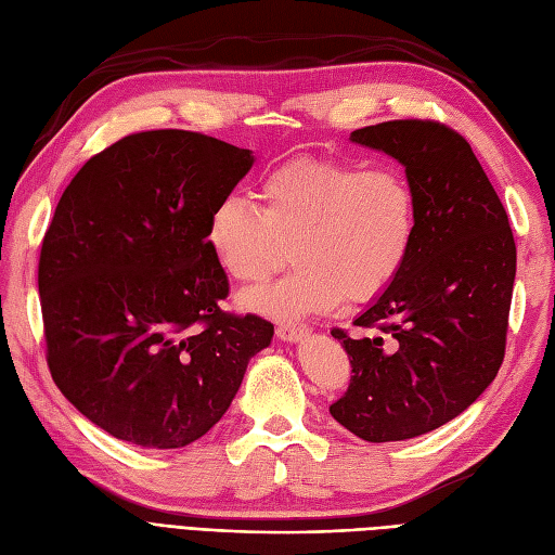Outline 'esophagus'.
<instances>
[{
    "label": "esophagus",
    "instance_id": "obj_1",
    "mask_svg": "<svg viewBox=\"0 0 555 555\" xmlns=\"http://www.w3.org/2000/svg\"><path fill=\"white\" fill-rule=\"evenodd\" d=\"M275 333H278V338H280V340H289V343H294V340H300V338H304V335L308 333V326H306V324H292V322H287V324H278Z\"/></svg>",
    "mask_w": 555,
    "mask_h": 555
}]
</instances>
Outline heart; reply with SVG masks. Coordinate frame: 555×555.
Masks as SVG:
<instances>
[{
  "instance_id": "obj_1",
  "label": "heart",
  "mask_w": 555,
  "mask_h": 555,
  "mask_svg": "<svg viewBox=\"0 0 555 555\" xmlns=\"http://www.w3.org/2000/svg\"><path fill=\"white\" fill-rule=\"evenodd\" d=\"M259 201L224 194L212 204L206 243L222 271L241 284H261L294 243V271L245 304L278 317L363 304L391 287L418 231V201L393 166L333 157H296L259 182Z\"/></svg>"
}]
</instances>
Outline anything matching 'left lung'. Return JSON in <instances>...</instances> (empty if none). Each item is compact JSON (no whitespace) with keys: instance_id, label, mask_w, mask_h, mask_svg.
I'll list each match as a JSON object with an SVG mask.
<instances>
[{"instance_id":"1","label":"left lung","mask_w":555,"mask_h":555,"mask_svg":"<svg viewBox=\"0 0 555 555\" xmlns=\"http://www.w3.org/2000/svg\"><path fill=\"white\" fill-rule=\"evenodd\" d=\"M405 166L418 231L400 275L354 326L331 328L351 377L328 408L367 442L430 433L467 410L505 359L516 243L505 206L473 147L438 120H389L351 131Z\"/></svg>"}]
</instances>
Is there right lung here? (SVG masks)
Returning <instances> with one entry per match:
<instances>
[{
  "mask_svg": "<svg viewBox=\"0 0 555 555\" xmlns=\"http://www.w3.org/2000/svg\"><path fill=\"white\" fill-rule=\"evenodd\" d=\"M249 150L198 131L129 133L64 190L39 257L46 361L57 389L113 438L190 444L220 422L273 324L222 310L206 243L212 204Z\"/></svg>",
  "mask_w": 555,
  "mask_h": 555,
  "instance_id": "1",
  "label": "right lung"
}]
</instances>
